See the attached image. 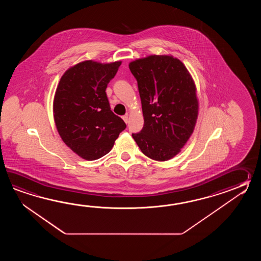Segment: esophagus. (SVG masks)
<instances>
[{
	"mask_svg": "<svg viewBox=\"0 0 261 261\" xmlns=\"http://www.w3.org/2000/svg\"><path fill=\"white\" fill-rule=\"evenodd\" d=\"M123 120H124V121H125V123H126V124H127V123L128 122V116H123Z\"/></svg>",
	"mask_w": 261,
	"mask_h": 261,
	"instance_id": "esophagus-1",
	"label": "esophagus"
}]
</instances>
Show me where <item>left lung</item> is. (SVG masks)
Masks as SVG:
<instances>
[{
    "instance_id": "1",
    "label": "left lung",
    "mask_w": 261,
    "mask_h": 261,
    "mask_svg": "<svg viewBox=\"0 0 261 261\" xmlns=\"http://www.w3.org/2000/svg\"><path fill=\"white\" fill-rule=\"evenodd\" d=\"M138 83L144 128L133 137L151 160L177 155L194 130L199 100L194 80L183 62L169 55H151L129 62Z\"/></svg>"
}]
</instances>
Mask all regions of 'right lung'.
<instances>
[{
    "label": "right lung",
    "mask_w": 261,
    "mask_h": 261,
    "mask_svg": "<svg viewBox=\"0 0 261 261\" xmlns=\"http://www.w3.org/2000/svg\"><path fill=\"white\" fill-rule=\"evenodd\" d=\"M121 61H85L63 73L56 89L53 115L62 141L75 154L94 161L108 154L126 124L111 111L106 88Z\"/></svg>",
    "instance_id": "obj_1"
}]
</instances>
